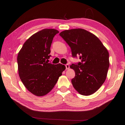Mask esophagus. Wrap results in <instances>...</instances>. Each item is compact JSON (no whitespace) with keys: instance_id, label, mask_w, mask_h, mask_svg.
Segmentation results:
<instances>
[{"instance_id":"34e87169","label":"esophagus","mask_w":125,"mask_h":125,"mask_svg":"<svg viewBox=\"0 0 125 125\" xmlns=\"http://www.w3.org/2000/svg\"><path fill=\"white\" fill-rule=\"evenodd\" d=\"M65 67H66V69H69V68H70L69 65L68 64H65Z\"/></svg>"}]
</instances>
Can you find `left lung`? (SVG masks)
Returning a JSON list of instances; mask_svg holds the SVG:
<instances>
[{
    "mask_svg": "<svg viewBox=\"0 0 125 125\" xmlns=\"http://www.w3.org/2000/svg\"><path fill=\"white\" fill-rule=\"evenodd\" d=\"M60 35L70 46L73 57L79 56L81 62L72 64L75 72L71 80L79 94L89 95L96 92L106 78L109 68V54L94 34L83 29L65 30Z\"/></svg>",
    "mask_w": 125,
    "mask_h": 125,
    "instance_id": "left-lung-1",
    "label": "left lung"
}]
</instances>
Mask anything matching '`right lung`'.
<instances>
[{"instance_id":"right-lung-1","label":"right lung","mask_w":125,"mask_h":125,"mask_svg":"<svg viewBox=\"0 0 125 125\" xmlns=\"http://www.w3.org/2000/svg\"><path fill=\"white\" fill-rule=\"evenodd\" d=\"M55 29H44L27 40L18 53V72L26 88L36 96H43L53 89L65 69L61 63H48Z\"/></svg>"}]
</instances>
